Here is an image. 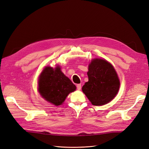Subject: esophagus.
Segmentation results:
<instances>
[{"label":"esophagus","instance_id":"esophagus-1","mask_svg":"<svg viewBox=\"0 0 149 149\" xmlns=\"http://www.w3.org/2000/svg\"><path fill=\"white\" fill-rule=\"evenodd\" d=\"M76 87H77V89H78V90H81V85L80 84H77Z\"/></svg>","mask_w":149,"mask_h":149}]
</instances>
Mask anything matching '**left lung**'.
<instances>
[{
	"mask_svg": "<svg viewBox=\"0 0 149 149\" xmlns=\"http://www.w3.org/2000/svg\"><path fill=\"white\" fill-rule=\"evenodd\" d=\"M89 81L82 88L92 105H104L116 95L120 80L113 66L105 60L94 58L89 65Z\"/></svg>",
	"mask_w": 149,
	"mask_h": 149,
	"instance_id": "8db88e82",
	"label": "left lung"
}]
</instances>
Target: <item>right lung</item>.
I'll list each match as a JSON object with an SVG mask.
<instances>
[{"label": "right lung", "instance_id": "1", "mask_svg": "<svg viewBox=\"0 0 149 149\" xmlns=\"http://www.w3.org/2000/svg\"><path fill=\"white\" fill-rule=\"evenodd\" d=\"M38 86L40 95L56 106L62 104L70 92L76 89V86L61 72L58 65L55 68L46 66L39 76Z\"/></svg>", "mask_w": 149, "mask_h": 149}]
</instances>
